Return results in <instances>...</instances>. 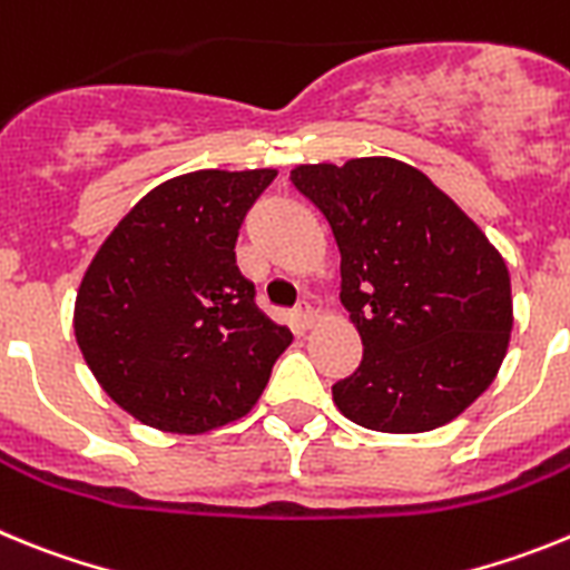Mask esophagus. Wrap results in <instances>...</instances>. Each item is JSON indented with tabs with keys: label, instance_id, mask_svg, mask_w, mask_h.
<instances>
[{
	"label": "esophagus",
	"instance_id": "obj_1",
	"mask_svg": "<svg viewBox=\"0 0 570 570\" xmlns=\"http://www.w3.org/2000/svg\"><path fill=\"white\" fill-rule=\"evenodd\" d=\"M294 320H296V325H299L302 331H308V328H314V322H316V314H314V308H311L308 302H302L299 308L294 311Z\"/></svg>",
	"mask_w": 570,
	"mask_h": 570
}]
</instances>
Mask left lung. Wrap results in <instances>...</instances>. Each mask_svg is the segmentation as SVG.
Listing matches in <instances>:
<instances>
[{
	"mask_svg": "<svg viewBox=\"0 0 570 570\" xmlns=\"http://www.w3.org/2000/svg\"><path fill=\"white\" fill-rule=\"evenodd\" d=\"M291 183L340 248V299L362 362L334 385L351 422L434 431L493 382L513 328L511 276L480 225L422 170L362 156L296 165Z\"/></svg>",
	"mask_w": 570,
	"mask_h": 570,
	"instance_id": "left-lung-1",
	"label": "left lung"
}]
</instances>
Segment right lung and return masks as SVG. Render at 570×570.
<instances>
[{
    "label": "right lung",
    "instance_id": "right-lung-1",
    "mask_svg": "<svg viewBox=\"0 0 570 570\" xmlns=\"http://www.w3.org/2000/svg\"><path fill=\"white\" fill-rule=\"evenodd\" d=\"M274 168L194 170L145 194L90 259L73 305L79 351L142 425L205 434L256 405L291 331L254 305L236 236Z\"/></svg>",
    "mask_w": 570,
    "mask_h": 570
}]
</instances>
